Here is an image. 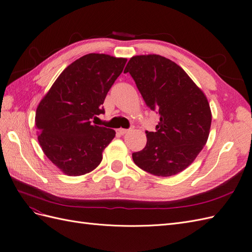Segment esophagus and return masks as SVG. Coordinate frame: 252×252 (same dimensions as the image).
<instances>
[{
    "instance_id": "esophagus-1",
    "label": "esophagus",
    "mask_w": 252,
    "mask_h": 252,
    "mask_svg": "<svg viewBox=\"0 0 252 252\" xmlns=\"http://www.w3.org/2000/svg\"><path fill=\"white\" fill-rule=\"evenodd\" d=\"M118 131H119V133H120V134H126V133H128L129 131H130V129H124V128H120Z\"/></svg>"
}]
</instances>
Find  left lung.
I'll use <instances>...</instances> for the list:
<instances>
[{
	"label": "left lung",
	"mask_w": 252,
	"mask_h": 252,
	"mask_svg": "<svg viewBox=\"0 0 252 252\" xmlns=\"http://www.w3.org/2000/svg\"><path fill=\"white\" fill-rule=\"evenodd\" d=\"M124 72L130 73L147 107L159 116L156 131H146V146L132 154L133 162L158 177L186 169L209 135L211 111L203 91L162 56L132 57Z\"/></svg>",
	"instance_id": "1"
}]
</instances>
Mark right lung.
Listing matches in <instances>:
<instances>
[{
    "label": "right lung",
    "mask_w": 252,
    "mask_h": 252,
    "mask_svg": "<svg viewBox=\"0 0 252 252\" xmlns=\"http://www.w3.org/2000/svg\"><path fill=\"white\" fill-rule=\"evenodd\" d=\"M127 62L89 53L59 75L35 112L37 140L44 154L68 175H82L101 163L113 129L91 124L105 113L103 103Z\"/></svg>",
    "instance_id": "right-lung-1"
}]
</instances>
